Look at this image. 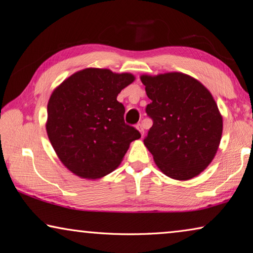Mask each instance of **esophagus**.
Here are the masks:
<instances>
[{"instance_id":"obj_1","label":"esophagus","mask_w":253,"mask_h":253,"mask_svg":"<svg viewBox=\"0 0 253 253\" xmlns=\"http://www.w3.org/2000/svg\"><path fill=\"white\" fill-rule=\"evenodd\" d=\"M136 128L139 130V132L141 133V136L144 135V128H143V126H142V124H138V125L136 126Z\"/></svg>"}]
</instances>
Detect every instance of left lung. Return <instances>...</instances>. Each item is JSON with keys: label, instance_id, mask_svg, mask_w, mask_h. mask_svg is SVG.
Segmentation results:
<instances>
[{"label": "left lung", "instance_id": "8db88e82", "mask_svg": "<svg viewBox=\"0 0 253 253\" xmlns=\"http://www.w3.org/2000/svg\"><path fill=\"white\" fill-rule=\"evenodd\" d=\"M153 120L144 146L166 176L188 180L206 169L222 139L223 117L211 92L179 72L141 75Z\"/></svg>", "mask_w": 253, "mask_h": 253}]
</instances>
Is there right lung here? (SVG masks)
I'll use <instances>...</instances> for the list:
<instances>
[{"label":"right lung","mask_w":253,"mask_h":253,"mask_svg":"<svg viewBox=\"0 0 253 253\" xmlns=\"http://www.w3.org/2000/svg\"><path fill=\"white\" fill-rule=\"evenodd\" d=\"M130 73L84 68L53 90L47 102L46 133L61 162L84 179H99L122 163L130 143L141 137L124 121L121 91L135 80Z\"/></svg>","instance_id":"add662e5"}]
</instances>
